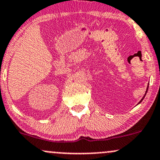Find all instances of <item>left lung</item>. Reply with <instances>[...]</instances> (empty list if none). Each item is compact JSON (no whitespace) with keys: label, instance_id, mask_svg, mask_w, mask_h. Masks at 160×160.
Returning <instances> with one entry per match:
<instances>
[{"label":"left lung","instance_id":"8db88e82","mask_svg":"<svg viewBox=\"0 0 160 160\" xmlns=\"http://www.w3.org/2000/svg\"><path fill=\"white\" fill-rule=\"evenodd\" d=\"M147 90H148V88H147V91H146V93H145V95H144V96H143V98H142V99H141V100H140V102H139V103H140V102H142V101H143V99H144V97H145L146 94H147Z\"/></svg>","mask_w":160,"mask_h":160}]
</instances>
